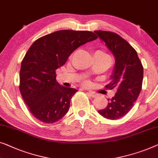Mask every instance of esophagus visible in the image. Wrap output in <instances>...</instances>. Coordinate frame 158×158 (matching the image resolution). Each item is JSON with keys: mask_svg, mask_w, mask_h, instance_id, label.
I'll return each mask as SVG.
<instances>
[{"mask_svg": "<svg viewBox=\"0 0 158 158\" xmlns=\"http://www.w3.org/2000/svg\"><path fill=\"white\" fill-rule=\"evenodd\" d=\"M88 95H90V97H92V98H95L96 96H97V94H96L95 93L93 92V91H88Z\"/></svg>", "mask_w": 158, "mask_h": 158, "instance_id": "34e87169", "label": "esophagus"}]
</instances>
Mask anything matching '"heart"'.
<instances>
[{
	"label": "heart",
	"mask_w": 158,
	"mask_h": 158,
	"mask_svg": "<svg viewBox=\"0 0 158 158\" xmlns=\"http://www.w3.org/2000/svg\"><path fill=\"white\" fill-rule=\"evenodd\" d=\"M97 52H100V53H102V54H105V55H107L106 53H105L104 52H102V51H97Z\"/></svg>",
	"instance_id": "obj_1"
}]
</instances>
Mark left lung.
Returning <instances> with one entry per match:
<instances>
[{
	"label": "left lung",
	"instance_id": "obj_1",
	"mask_svg": "<svg viewBox=\"0 0 158 158\" xmlns=\"http://www.w3.org/2000/svg\"><path fill=\"white\" fill-rule=\"evenodd\" d=\"M102 42L115 57V62L106 87L117 92L106 108L98 110L102 117L117 120L128 113L140 95L143 79V67L135 50L115 33L95 31Z\"/></svg>",
	"mask_w": 158,
	"mask_h": 158
}]
</instances>
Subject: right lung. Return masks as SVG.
<instances>
[{"label": "right lung", "mask_w": 158, "mask_h": 158, "mask_svg": "<svg viewBox=\"0 0 158 158\" xmlns=\"http://www.w3.org/2000/svg\"><path fill=\"white\" fill-rule=\"evenodd\" d=\"M97 38L90 31L63 30L43 36L32 44L21 63L20 91L34 117L53 123L65 115L77 90L60 85L56 79V70L75 49Z\"/></svg>", "instance_id": "1"}]
</instances>
